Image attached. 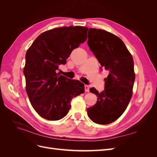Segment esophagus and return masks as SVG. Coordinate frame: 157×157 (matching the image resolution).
<instances>
[{
  "mask_svg": "<svg viewBox=\"0 0 157 157\" xmlns=\"http://www.w3.org/2000/svg\"><path fill=\"white\" fill-rule=\"evenodd\" d=\"M84 90H85V92H89L90 88H89V86H88V85H85V86H84Z\"/></svg>",
  "mask_w": 157,
  "mask_h": 157,
  "instance_id": "1",
  "label": "esophagus"
}]
</instances>
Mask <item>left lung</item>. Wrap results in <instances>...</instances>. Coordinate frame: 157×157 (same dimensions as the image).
<instances>
[{
    "mask_svg": "<svg viewBox=\"0 0 157 157\" xmlns=\"http://www.w3.org/2000/svg\"><path fill=\"white\" fill-rule=\"evenodd\" d=\"M88 38L90 49L109 73L103 92L90 89L98 101L87 109L88 116L97 124H108L122 115L132 98L136 77L134 59L123 41L111 33L90 28Z\"/></svg>",
    "mask_w": 157,
    "mask_h": 157,
    "instance_id": "1",
    "label": "left lung"
}]
</instances>
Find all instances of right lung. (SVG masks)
<instances>
[{
    "label": "right lung",
    "instance_id": "right-lung-1",
    "mask_svg": "<svg viewBox=\"0 0 157 157\" xmlns=\"http://www.w3.org/2000/svg\"><path fill=\"white\" fill-rule=\"evenodd\" d=\"M88 28L70 26L54 28L38 36L27 50L23 73L25 89L31 105L39 115L49 121L67 115L71 101L84 92V85L56 71L65 64L75 48L87 39Z\"/></svg>",
    "mask_w": 157,
    "mask_h": 157
}]
</instances>
